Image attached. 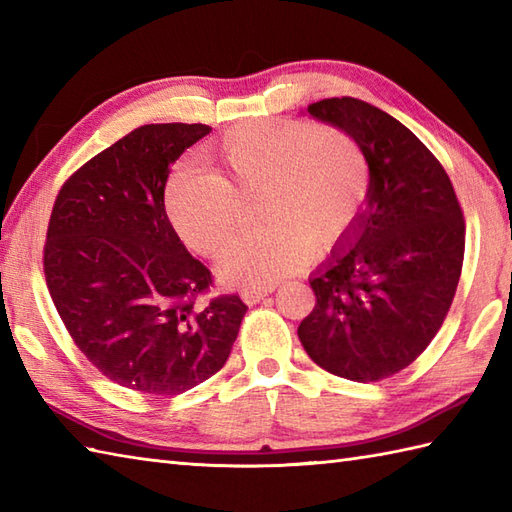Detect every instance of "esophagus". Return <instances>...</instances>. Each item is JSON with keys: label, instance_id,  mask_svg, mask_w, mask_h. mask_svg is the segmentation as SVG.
<instances>
[{"label": "esophagus", "instance_id": "34e87169", "mask_svg": "<svg viewBox=\"0 0 512 512\" xmlns=\"http://www.w3.org/2000/svg\"><path fill=\"white\" fill-rule=\"evenodd\" d=\"M273 290H275L273 286H266V288H246V290H242V299H244V303H248V306H253V303H259L262 299H266Z\"/></svg>", "mask_w": 512, "mask_h": 512}]
</instances>
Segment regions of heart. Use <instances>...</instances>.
Returning a JSON list of instances; mask_svg holds the SVG:
<instances>
[{
  "label": "heart",
  "instance_id": "heart-1",
  "mask_svg": "<svg viewBox=\"0 0 512 512\" xmlns=\"http://www.w3.org/2000/svg\"><path fill=\"white\" fill-rule=\"evenodd\" d=\"M217 173L184 165L167 187V215L187 246L220 255L259 198L264 226L228 250L220 275L233 286H268L350 231L372 187L365 149L339 127L306 121L237 125L211 147Z\"/></svg>",
  "mask_w": 512,
  "mask_h": 512
}]
</instances>
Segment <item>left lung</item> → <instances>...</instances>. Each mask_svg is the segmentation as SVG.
I'll return each mask as SVG.
<instances>
[{
	"mask_svg": "<svg viewBox=\"0 0 512 512\" xmlns=\"http://www.w3.org/2000/svg\"><path fill=\"white\" fill-rule=\"evenodd\" d=\"M308 114L358 140L372 187L350 231L314 270L303 350L325 372L374 383L411 365L447 317L464 259V217L436 156L394 116L343 96Z\"/></svg>",
	"mask_w": 512,
	"mask_h": 512,
	"instance_id": "obj_1",
	"label": "left lung"
}]
</instances>
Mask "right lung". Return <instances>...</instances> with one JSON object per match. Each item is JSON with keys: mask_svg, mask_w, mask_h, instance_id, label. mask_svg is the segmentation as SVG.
I'll return each mask as SVG.
<instances>
[{"mask_svg": "<svg viewBox=\"0 0 512 512\" xmlns=\"http://www.w3.org/2000/svg\"><path fill=\"white\" fill-rule=\"evenodd\" d=\"M209 125H143L63 184L43 270L76 347L114 383L176 396L226 363L246 314L237 295L198 303L211 273L165 211L169 167Z\"/></svg>", "mask_w": 512, "mask_h": 512, "instance_id": "1", "label": "right lung"}]
</instances>
